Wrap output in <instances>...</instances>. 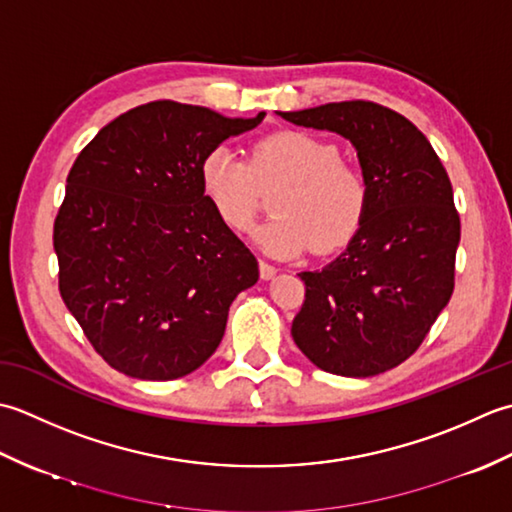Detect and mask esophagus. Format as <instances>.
<instances>
[{"label": "esophagus", "instance_id": "esophagus-1", "mask_svg": "<svg viewBox=\"0 0 512 512\" xmlns=\"http://www.w3.org/2000/svg\"><path fill=\"white\" fill-rule=\"evenodd\" d=\"M258 265H260V278H263V280H271L278 274V269L274 265H269L267 260H260Z\"/></svg>", "mask_w": 512, "mask_h": 512}]
</instances>
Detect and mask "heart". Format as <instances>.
<instances>
[{
  "label": "heart",
  "instance_id": "b5f03b06",
  "mask_svg": "<svg viewBox=\"0 0 512 512\" xmlns=\"http://www.w3.org/2000/svg\"><path fill=\"white\" fill-rule=\"evenodd\" d=\"M276 183L283 187L271 198L274 218L254 229L265 254L294 258L311 245L331 252L356 234L367 207V183L325 139L287 130L260 139L249 152V165L227 145H216L201 161V190L234 232L252 225L260 187Z\"/></svg>",
  "mask_w": 512,
  "mask_h": 512
}]
</instances>
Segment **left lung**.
<instances>
[{
    "mask_svg": "<svg viewBox=\"0 0 512 512\" xmlns=\"http://www.w3.org/2000/svg\"><path fill=\"white\" fill-rule=\"evenodd\" d=\"M276 114L347 139L367 183V207L344 252L298 274L307 291L291 325L296 347L318 369L344 378L398 367L453 294L460 216L444 165L409 119L378 103Z\"/></svg>",
    "mask_w": 512,
    "mask_h": 512,
    "instance_id": "1",
    "label": "left lung"
}]
</instances>
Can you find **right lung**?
<instances>
[{"mask_svg":"<svg viewBox=\"0 0 512 512\" xmlns=\"http://www.w3.org/2000/svg\"><path fill=\"white\" fill-rule=\"evenodd\" d=\"M265 119L152 101L97 132L57 214L59 291L112 369L176 380L212 358L258 260L201 190L203 156Z\"/></svg>","mask_w":512,"mask_h":512,"instance_id":"right-lung-1","label":"right lung"}]
</instances>
